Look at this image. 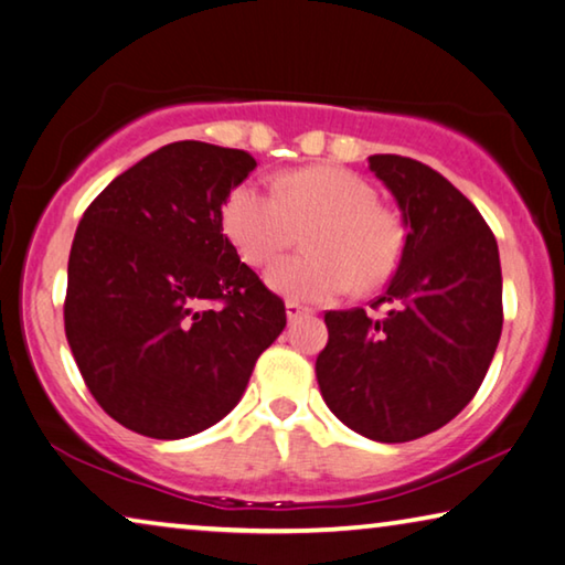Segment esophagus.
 I'll return each mask as SVG.
<instances>
[{
	"label": "esophagus",
	"instance_id": "34e87169",
	"mask_svg": "<svg viewBox=\"0 0 565 565\" xmlns=\"http://www.w3.org/2000/svg\"><path fill=\"white\" fill-rule=\"evenodd\" d=\"M285 312H288V320H290V323H298L300 318H308V316H312V310H310V308L300 306V302H295V300H288V306H285Z\"/></svg>",
	"mask_w": 565,
	"mask_h": 565
}]
</instances>
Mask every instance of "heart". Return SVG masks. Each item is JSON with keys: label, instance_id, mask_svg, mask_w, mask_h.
<instances>
[{"label": "heart", "instance_id": "obj_1", "mask_svg": "<svg viewBox=\"0 0 565 565\" xmlns=\"http://www.w3.org/2000/svg\"><path fill=\"white\" fill-rule=\"evenodd\" d=\"M222 224L239 257L265 267L306 232L310 253L285 257L267 280L292 300L326 302L349 292L376 290L398 270L406 232L396 212L379 204L366 179L341 167L288 173L275 189L255 181L234 186Z\"/></svg>", "mask_w": 565, "mask_h": 565}]
</instances>
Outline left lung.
I'll use <instances>...</instances> for the list:
<instances>
[{
    "label": "left lung",
    "instance_id": "1",
    "mask_svg": "<svg viewBox=\"0 0 565 565\" xmlns=\"http://www.w3.org/2000/svg\"><path fill=\"white\" fill-rule=\"evenodd\" d=\"M369 169L404 216L406 247L371 308L328 310L318 353L320 394L345 427L396 445L437 431L472 402L502 331L494 234L459 189L406 156L376 153Z\"/></svg>",
    "mask_w": 565,
    "mask_h": 565
}]
</instances>
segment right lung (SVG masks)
I'll return each mask as SVG.
<instances>
[{
    "instance_id": "add662e5",
    "label": "right lung",
    "mask_w": 565,
    "mask_h": 565,
    "mask_svg": "<svg viewBox=\"0 0 565 565\" xmlns=\"http://www.w3.org/2000/svg\"><path fill=\"white\" fill-rule=\"evenodd\" d=\"M255 167L239 149L169 143L77 224L65 335L95 402L126 429L184 439L212 427L288 323L222 232L224 202Z\"/></svg>"
}]
</instances>
